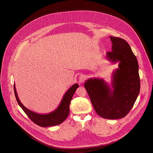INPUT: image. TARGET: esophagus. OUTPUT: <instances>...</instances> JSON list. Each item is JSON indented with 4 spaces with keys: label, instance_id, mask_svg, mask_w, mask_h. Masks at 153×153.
<instances>
[{
    "label": "esophagus",
    "instance_id": "1",
    "mask_svg": "<svg viewBox=\"0 0 153 153\" xmlns=\"http://www.w3.org/2000/svg\"><path fill=\"white\" fill-rule=\"evenodd\" d=\"M85 79V76L84 75H81L79 77V82L82 83L84 82Z\"/></svg>",
    "mask_w": 153,
    "mask_h": 153
}]
</instances>
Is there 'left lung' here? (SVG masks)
I'll use <instances>...</instances> for the list:
<instances>
[{
    "label": "left lung",
    "mask_w": 153,
    "mask_h": 153,
    "mask_svg": "<svg viewBox=\"0 0 153 153\" xmlns=\"http://www.w3.org/2000/svg\"><path fill=\"white\" fill-rule=\"evenodd\" d=\"M112 51L106 57L113 64L119 62L114 71L111 86L100 78H89L84 87L96 112L101 117L115 120L124 117L132 108L140 92L138 64L131 47L124 39L110 36Z\"/></svg>",
    "instance_id": "obj_1"
}]
</instances>
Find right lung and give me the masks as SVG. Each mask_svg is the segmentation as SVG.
<instances>
[{"label": "right lung", "instance_id": "obj_1", "mask_svg": "<svg viewBox=\"0 0 153 153\" xmlns=\"http://www.w3.org/2000/svg\"><path fill=\"white\" fill-rule=\"evenodd\" d=\"M78 87V84H75L69 88L64 94L58 108L53 111L45 114H38L26 108L18 98L15 84L13 88L16 101L27 117L38 126L46 127L59 125L65 120L69 113V104L71 101L76 89Z\"/></svg>", "mask_w": 153, "mask_h": 153}]
</instances>
